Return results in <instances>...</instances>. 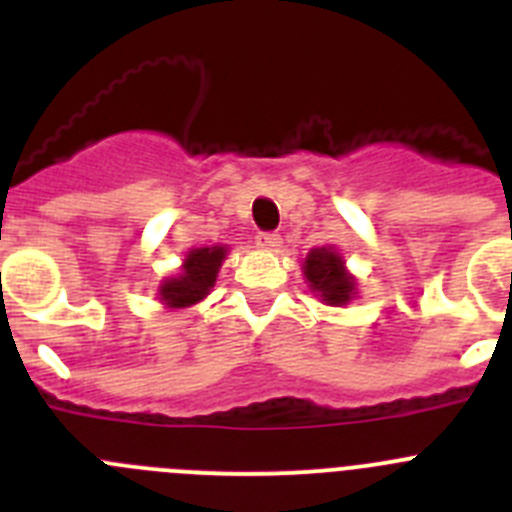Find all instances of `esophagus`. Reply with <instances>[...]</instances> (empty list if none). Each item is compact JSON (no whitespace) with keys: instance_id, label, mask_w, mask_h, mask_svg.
<instances>
[{"instance_id":"esophagus-1","label":"esophagus","mask_w":512,"mask_h":512,"mask_svg":"<svg viewBox=\"0 0 512 512\" xmlns=\"http://www.w3.org/2000/svg\"><path fill=\"white\" fill-rule=\"evenodd\" d=\"M256 246L264 248V251H279V248H282V235H279V233H259V238H256Z\"/></svg>"}]
</instances>
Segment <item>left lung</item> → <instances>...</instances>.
Segmentation results:
<instances>
[{"label": "left lung", "instance_id": "obj_1", "mask_svg": "<svg viewBox=\"0 0 512 512\" xmlns=\"http://www.w3.org/2000/svg\"><path fill=\"white\" fill-rule=\"evenodd\" d=\"M302 274L312 295L323 305L343 307L359 297V282L346 269V259L336 246L312 248L302 261Z\"/></svg>", "mask_w": 512, "mask_h": 512}]
</instances>
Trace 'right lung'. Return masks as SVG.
<instances>
[{
  "label": "right lung",
  "instance_id": "add662e5",
  "mask_svg": "<svg viewBox=\"0 0 512 512\" xmlns=\"http://www.w3.org/2000/svg\"><path fill=\"white\" fill-rule=\"evenodd\" d=\"M225 256H228V246L223 243L189 248L179 271L158 284L156 300L166 310H187V307L202 302L215 287L217 271L223 266Z\"/></svg>",
  "mask_w": 512,
  "mask_h": 512
}]
</instances>
